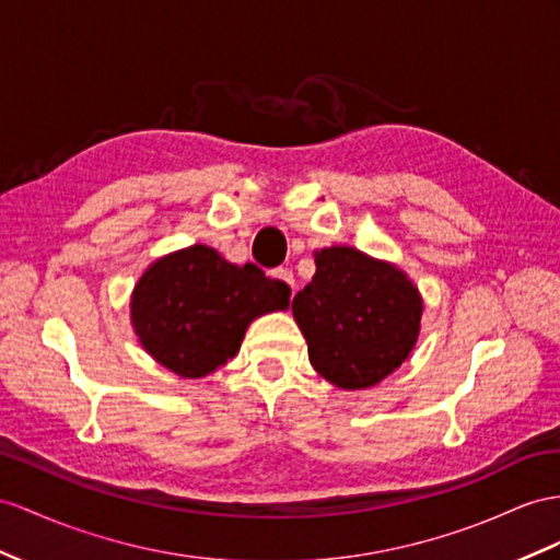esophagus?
Segmentation results:
<instances>
[{
  "mask_svg": "<svg viewBox=\"0 0 560 560\" xmlns=\"http://www.w3.org/2000/svg\"><path fill=\"white\" fill-rule=\"evenodd\" d=\"M271 277L279 279L281 283L289 285L291 291L295 289V277H293V271H291V269H275V271H271Z\"/></svg>",
  "mask_w": 560,
  "mask_h": 560,
  "instance_id": "esophagus-1",
  "label": "esophagus"
}]
</instances>
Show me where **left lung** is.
<instances>
[{
	"mask_svg": "<svg viewBox=\"0 0 560 560\" xmlns=\"http://www.w3.org/2000/svg\"><path fill=\"white\" fill-rule=\"evenodd\" d=\"M314 265L317 271L291 307L310 364L340 390H366L417 348L419 285L395 262L352 246L314 250Z\"/></svg>",
	"mask_w": 560,
	"mask_h": 560,
	"instance_id": "left-lung-1",
	"label": "left lung"
}]
</instances>
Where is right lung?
<instances>
[{"instance_id":"right-lung-1","label":"right lung","mask_w":560,"mask_h":560,"mask_svg":"<svg viewBox=\"0 0 560 560\" xmlns=\"http://www.w3.org/2000/svg\"><path fill=\"white\" fill-rule=\"evenodd\" d=\"M291 289L255 265H234L206 246L158 257L139 277L130 322L139 346L179 378H203L241 350L248 326L289 310Z\"/></svg>"}]
</instances>
